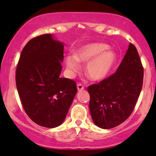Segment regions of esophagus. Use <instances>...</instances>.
<instances>
[{
	"label": "esophagus",
	"mask_w": 156,
	"mask_h": 156,
	"mask_svg": "<svg viewBox=\"0 0 156 156\" xmlns=\"http://www.w3.org/2000/svg\"><path fill=\"white\" fill-rule=\"evenodd\" d=\"M77 89H78V91H81L84 89V87L81 84H77Z\"/></svg>",
	"instance_id": "obj_1"
}]
</instances>
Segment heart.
Here are the masks:
<instances>
[{
  "instance_id": "1",
  "label": "heart",
  "mask_w": 156,
  "mask_h": 156,
  "mask_svg": "<svg viewBox=\"0 0 156 156\" xmlns=\"http://www.w3.org/2000/svg\"><path fill=\"white\" fill-rule=\"evenodd\" d=\"M108 46L102 43H91L81 47L74 56L66 58V66L71 72L80 69L78 63L86 64L84 72L90 80L99 81L108 76L114 66L116 56L112 50H106Z\"/></svg>"
}]
</instances>
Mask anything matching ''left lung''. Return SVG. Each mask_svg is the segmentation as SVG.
<instances>
[{"instance_id":"obj_1","label":"left lung","mask_w":156,"mask_h":156,"mask_svg":"<svg viewBox=\"0 0 156 156\" xmlns=\"http://www.w3.org/2000/svg\"><path fill=\"white\" fill-rule=\"evenodd\" d=\"M143 81L144 68L137 50L130 44L115 73L87 87L94 124L100 128L110 129L123 123L135 107Z\"/></svg>"}]
</instances>
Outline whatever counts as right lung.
I'll return each mask as SVG.
<instances>
[{
  "mask_svg": "<svg viewBox=\"0 0 156 156\" xmlns=\"http://www.w3.org/2000/svg\"><path fill=\"white\" fill-rule=\"evenodd\" d=\"M63 49V43L51 34L34 37L23 48L16 71L25 112L37 125L48 128L64 122L78 91L75 81L59 76Z\"/></svg>",
  "mask_w": 156,
  "mask_h": 156,
  "instance_id": "obj_1",
  "label": "right lung"
}]
</instances>
